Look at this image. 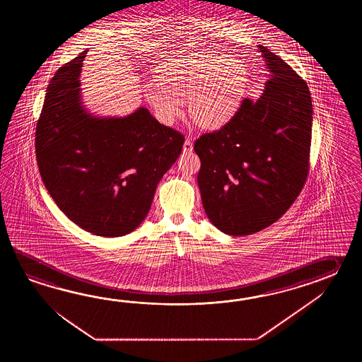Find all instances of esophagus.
I'll use <instances>...</instances> for the list:
<instances>
[{"label":"esophagus","mask_w":362,"mask_h":362,"mask_svg":"<svg viewBox=\"0 0 362 362\" xmlns=\"http://www.w3.org/2000/svg\"><path fill=\"white\" fill-rule=\"evenodd\" d=\"M192 139L190 137H187V139H185L184 144V153H192Z\"/></svg>","instance_id":"obj_1"}]
</instances>
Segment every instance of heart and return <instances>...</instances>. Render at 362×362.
Here are the masks:
<instances>
[{
  "mask_svg": "<svg viewBox=\"0 0 362 362\" xmlns=\"http://www.w3.org/2000/svg\"><path fill=\"white\" fill-rule=\"evenodd\" d=\"M248 74L240 62L223 55H203L168 63L158 81L145 85V98L164 124L185 115V103L202 128L218 131L237 116L245 100Z\"/></svg>",
  "mask_w": 362,
  "mask_h": 362,
  "instance_id": "heart-1",
  "label": "heart"
}]
</instances>
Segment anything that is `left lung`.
Instances as JSON below:
<instances>
[{
	"instance_id": "left-lung-1",
	"label": "left lung",
	"mask_w": 362,
	"mask_h": 362,
	"mask_svg": "<svg viewBox=\"0 0 362 362\" xmlns=\"http://www.w3.org/2000/svg\"><path fill=\"white\" fill-rule=\"evenodd\" d=\"M269 80L218 132L194 150L202 203L228 235H250L276 223L307 180L313 106L308 85L286 62L259 45Z\"/></svg>"
}]
</instances>
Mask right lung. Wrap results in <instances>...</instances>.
Here are the masks:
<instances>
[{
    "instance_id": "add662e5",
    "label": "right lung",
    "mask_w": 362,
    "mask_h": 362,
    "mask_svg": "<svg viewBox=\"0 0 362 362\" xmlns=\"http://www.w3.org/2000/svg\"><path fill=\"white\" fill-rule=\"evenodd\" d=\"M86 52L55 72L36 127L40 175L62 212L100 237H122L145 220L184 136L146 107L97 116L83 105Z\"/></svg>"
}]
</instances>
